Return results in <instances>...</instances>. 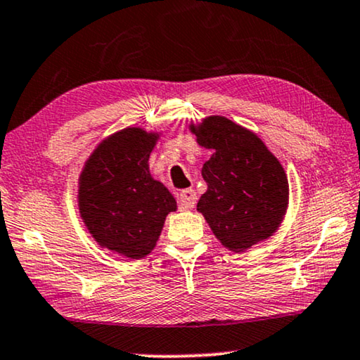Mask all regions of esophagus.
I'll use <instances>...</instances> for the list:
<instances>
[{"instance_id":"obj_1","label":"esophagus","mask_w":360,"mask_h":360,"mask_svg":"<svg viewBox=\"0 0 360 360\" xmlns=\"http://www.w3.org/2000/svg\"><path fill=\"white\" fill-rule=\"evenodd\" d=\"M195 200H198V195H195L194 189H184L183 193L179 194V204H181V209H184V210H191V209H194Z\"/></svg>"}]
</instances>
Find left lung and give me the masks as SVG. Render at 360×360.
Listing matches in <instances>:
<instances>
[{
  "mask_svg": "<svg viewBox=\"0 0 360 360\" xmlns=\"http://www.w3.org/2000/svg\"><path fill=\"white\" fill-rule=\"evenodd\" d=\"M189 130L212 156L202 166L207 191L198 210L225 248L245 252L271 237L288 209V177L255 133L210 115Z\"/></svg>",
  "mask_w": 360,
  "mask_h": 360,
  "instance_id": "1",
  "label": "left lung"
}]
</instances>
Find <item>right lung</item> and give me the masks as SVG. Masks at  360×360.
I'll return each instance as SVG.
<instances>
[{"label":"right lung","mask_w":360,"mask_h":360,"mask_svg":"<svg viewBox=\"0 0 360 360\" xmlns=\"http://www.w3.org/2000/svg\"><path fill=\"white\" fill-rule=\"evenodd\" d=\"M160 133L123 128L100 143L79 177V212L102 248L133 260L151 253L176 199L150 172Z\"/></svg>","instance_id":"obj_1"}]
</instances>
